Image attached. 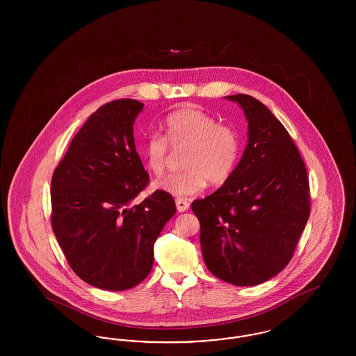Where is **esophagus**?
Segmentation results:
<instances>
[{
  "mask_svg": "<svg viewBox=\"0 0 356 356\" xmlns=\"http://www.w3.org/2000/svg\"><path fill=\"white\" fill-rule=\"evenodd\" d=\"M176 208L179 212H186L189 208V203L186 202V199H181V197H177L176 199Z\"/></svg>",
  "mask_w": 356,
  "mask_h": 356,
  "instance_id": "esophagus-1",
  "label": "esophagus"
}]
</instances>
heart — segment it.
I'll return each mask as SVG.
<instances>
[{"instance_id":"heart-1","label":"heart","mask_w":356,"mask_h":356,"mask_svg":"<svg viewBox=\"0 0 356 356\" xmlns=\"http://www.w3.org/2000/svg\"><path fill=\"white\" fill-rule=\"evenodd\" d=\"M165 136L152 134L140 148L145 167L161 176L173 149L186 148L181 172L172 173L154 188L176 197H188L202 192L207 180L213 186L225 183L236 167L240 138L236 131L221 125L219 120L202 109L186 108L170 115L164 121Z\"/></svg>"}]
</instances>
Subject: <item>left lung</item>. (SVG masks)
Here are the masks:
<instances>
[{"label": "left lung", "mask_w": 356, "mask_h": 356, "mask_svg": "<svg viewBox=\"0 0 356 356\" xmlns=\"http://www.w3.org/2000/svg\"><path fill=\"white\" fill-rule=\"evenodd\" d=\"M237 102L248 121V144L231 177L212 195L195 200L204 261L234 286H257L292 259L309 218L305 161L287 129L248 95Z\"/></svg>", "instance_id": "1"}]
</instances>
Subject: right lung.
I'll return each instance as SVG.
<instances>
[{"label":"right lung","instance_id":"1","mask_svg":"<svg viewBox=\"0 0 356 356\" xmlns=\"http://www.w3.org/2000/svg\"><path fill=\"white\" fill-rule=\"evenodd\" d=\"M144 104L108 102L85 121L51 177V228L70 268L93 287L124 291L152 270L153 245L175 215L173 197L136 196L149 176L136 152Z\"/></svg>","mask_w":356,"mask_h":356}]
</instances>
